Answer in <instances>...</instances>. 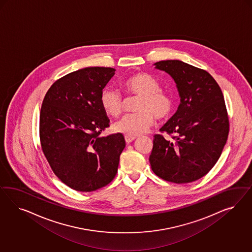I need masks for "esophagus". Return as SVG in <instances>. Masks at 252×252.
I'll use <instances>...</instances> for the list:
<instances>
[{
    "label": "esophagus",
    "mask_w": 252,
    "mask_h": 252,
    "mask_svg": "<svg viewBox=\"0 0 252 252\" xmlns=\"http://www.w3.org/2000/svg\"><path fill=\"white\" fill-rule=\"evenodd\" d=\"M125 139H126V142L127 144H129V143H131L133 140H135V139H136V137H127V136H126V137H125Z\"/></svg>",
    "instance_id": "obj_1"
}]
</instances>
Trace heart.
Returning <instances> with one entry per match:
<instances>
[{
	"label": "heart",
	"instance_id": "1",
	"mask_svg": "<svg viewBox=\"0 0 252 252\" xmlns=\"http://www.w3.org/2000/svg\"><path fill=\"white\" fill-rule=\"evenodd\" d=\"M122 88L127 94L140 96L137 105L138 113L125 115L115 123V132L127 137L144 134L157 119L167 118L174 109V100L167 92L160 90V82L149 74H136L122 81ZM100 105L107 115L118 116L124 110V99L120 92L113 88L104 89L99 97Z\"/></svg>",
	"mask_w": 252,
	"mask_h": 252
}]
</instances>
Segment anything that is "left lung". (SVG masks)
I'll return each mask as SVG.
<instances>
[{
  "mask_svg": "<svg viewBox=\"0 0 252 252\" xmlns=\"http://www.w3.org/2000/svg\"><path fill=\"white\" fill-rule=\"evenodd\" d=\"M176 82L180 104L160 128L174 140L155 135L150 162L154 174L176 184L205 176L221 156L229 120L221 89L207 71L179 60L154 63Z\"/></svg>",
  "mask_w": 252,
  "mask_h": 252,
  "instance_id": "left-lung-1",
  "label": "left lung"
}]
</instances>
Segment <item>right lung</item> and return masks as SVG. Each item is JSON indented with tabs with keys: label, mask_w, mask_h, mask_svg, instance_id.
<instances>
[{
	"label": "right lung",
	"mask_w": 252,
	"mask_h": 252,
	"mask_svg": "<svg viewBox=\"0 0 252 252\" xmlns=\"http://www.w3.org/2000/svg\"><path fill=\"white\" fill-rule=\"evenodd\" d=\"M111 67H86L55 81L39 114V138L52 170L63 183L92 192L110 183L126 147L122 134L101 137L110 120L99 97L115 76Z\"/></svg>",
	"instance_id": "1"
}]
</instances>
